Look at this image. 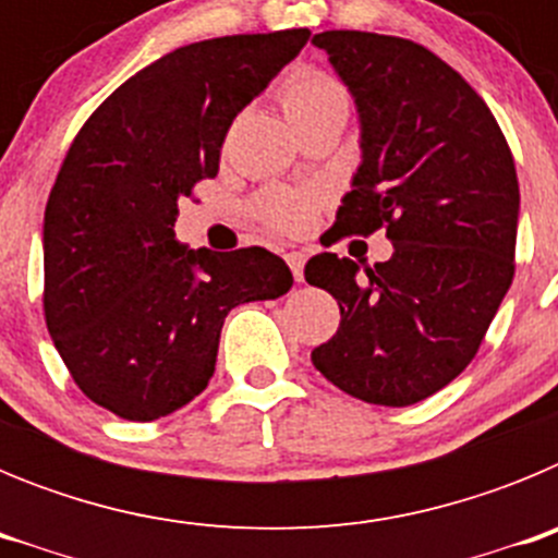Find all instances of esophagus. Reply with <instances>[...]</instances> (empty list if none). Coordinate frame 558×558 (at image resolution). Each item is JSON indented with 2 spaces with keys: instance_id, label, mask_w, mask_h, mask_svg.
Returning <instances> with one entry per match:
<instances>
[{
  "instance_id": "esophagus-1",
  "label": "esophagus",
  "mask_w": 558,
  "mask_h": 558,
  "mask_svg": "<svg viewBox=\"0 0 558 558\" xmlns=\"http://www.w3.org/2000/svg\"><path fill=\"white\" fill-rule=\"evenodd\" d=\"M284 259H288L290 270H293L295 282H304V254L302 251H288V254H284Z\"/></svg>"
}]
</instances>
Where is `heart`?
I'll use <instances>...</instances> for the list:
<instances>
[{
  "label": "heart",
  "instance_id": "obj_1",
  "mask_svg": "<svg viewBox=\"0 0 558 558\" xmlns=\"http://www.w3.org/2000/svg\"><path fill=\"white\" fill-rule=\"evenodd\" d=\"M327 108H347V92L329 72L315 66H299L295 72H290L282 86V111L290 122L327 111ZM322 204L324 195L318 190L274 186L256 198L254 211L270 229L299 234V231L310 229Z\"/></svg>",
  "mask_w": 558,
  "mask_h": 558
}]
</instances>
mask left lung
Segmentation results:
<instances>
[{
    "mask_svg": "<svg viewBox=\"0 0 558 558\" xmlns=\"http://www.w3.org/2000/svg\"><path fill=\"white\" fill-rule=\"evenodd\" d=\"M360 111L363 165L332 243L386 229L388 263L315 254L304 279L338 299L313 349L324 377L372 405L405 408L470 366L514 279L520 184L495 113L416 41L360 29L313 36Z\"/></svg>",
    "mask_w": 558,
    "mask_h": 558,
    "instance_id": "obj_1",
    "label": "left lung"
}]
</instances>
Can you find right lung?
I'll return each instance as SVG.
<instances>
[{"mask_svg": "<svg viewBox=\"0 0 558 558\" xmlns=\"http://www.w3.org/2000/svg\"><path fill=\"white\" fill-rule=\"evenodd\" d=\"M310 29L223 36L172 49L83 122L44 211V318L75 386L128 422L198 397L231 307L293 284L251 245L190 251L179 201L215 179L229 125L293 61Z\"/></svg>", "mask_w": 558, "mask_h": 558, "instance_id": "add662e5", "label": "right lung"}]
</instances>
